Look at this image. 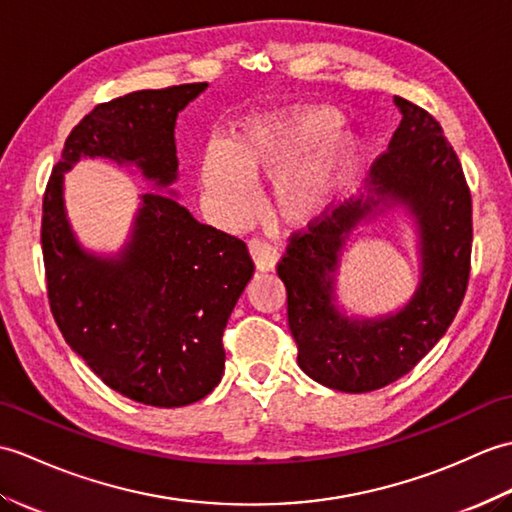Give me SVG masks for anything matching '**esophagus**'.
Wrapping results in <instances>:
<instances>
[{"label":"esophagus","instance_id":"34e87169","mask_svg":"<svg viewBox=\"0 0 512 512\" xmlns=\"http://www.w3.org/2000/svg\"><path fill=\"white\" fill-rule=\"evenodd\" d=\"M247 247H249V254H252V258H254L256 269L271 271L276 267L278 252L274 249V245L265 241V238H252Z\"/></svg>","mask_w":512,"mask_h":512}]
</instances>
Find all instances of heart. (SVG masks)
Listing matches in <instances>:
<instances>
[{
	"label": "heart",
	"instance_id": "1",
	"mask_svg": "<svg viewBox=\"0 0 512 512\" xmlns=\"http://www.w3.org/2000/svg\"><path fill=\"white\" fill-rule=\"evenodd\" d=\"M339 122L331 109L274 113L245 122L227 144H210L201 177L219 217L243 223L256 201L254 179L278 174L271 192L278 217L285 223L311 221L335 195L352 157L344 138L323 139Z\"/></svg>",
	"mask_w": 512,
	"mask_h": 512
}]
</instances>
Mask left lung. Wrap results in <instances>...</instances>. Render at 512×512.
I'll list each match as a JSON object with an SVG mask.
<instances>
[{"mask_svg":"<svg viewBox=\"0 0 512 512\" xmlns=\"http://www.w3.org/2000/svg\"><path fill=\"white\" fill-rule=\"evenodd\" d=\"M401 124L370 168L366 195L291 236L278 276L287 287L298 366L331 390L361 394L410 372L447 333L471 274V192L434 116L394 96ZM403 205L417 221L421 280L403 310L379 318L338 311L334 274L349 234L379 211Z\"/></svg>","mask_w":512,"mask_h":512,"instance_id":"left-lung-1","label":"left lung"}]
</instances>
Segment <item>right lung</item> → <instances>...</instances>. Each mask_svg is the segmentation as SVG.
Wrapping results in <instances>:
<instances>
[{
  "instance_id": "1",
  "label": "right lung",
  "mask_w": 512,
  "mask_h": 512,
  "mask_svg": "<svg viewBox=\"0 0 512 512\" xmlns=\"http://www.w3.org/2000/svg\"><path fill=\"white\" fill-rule=\"evenodd\" d=\"M206 87L142 89L96 105L67 135L43 195L41 247L56 326L105 385L153 407L190 405L217 388L227 317L254 263L241 238L155 192L140 195L116 256L87 252L67 221L63 175L81 157H105L168 188L179 166L177 113Z\"/></svg>"
}]
</instances>
